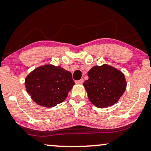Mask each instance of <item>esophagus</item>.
<instances>
[{"mask_svg":"<svg viewBox=\"0 0 151 151\" xmlns=\"http://www.w3.org/2000/svg\"><path fill=\"white\" fill-rule=\"evenodd\" d=\"M83 82H84L83 79H80L79 80H77V81H76V84H83Z\"/></svg>","mask_w":151,"mask_h":151,"instance_id":"34e87169","label":"esophagus"}]
</instances>
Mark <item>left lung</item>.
<instances>
[{
	"mask_svg": "<svg viewBox=\"0 0 151 151\" xmlns=\"http://www.w3.org/2000/svg\"><path fill=\"white\" fill-rule=\"evenodd\" d=\"M88 77L83 85L89 101L99 108L114 105L126 89L124 74L108 64L93 66Z\"/></svg>",
	"mask_w": 151,
	"mask_h": 151,
	"instance_id": "8db88e82",
	"label": "left lung"
}]
</instances>
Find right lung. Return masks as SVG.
<instances>
[{"label": "right lung", "mask_w": 151, "mask_h": 151, "mask_svg": "<svg viewBox=\"0 0 151 151\" xmlns=\"http://www.w3.org/2000/svg\"><path fill=\"white\" fill-rule=\"evenodd\" d=\"M74 85L71 72L52 64L39 66L25 80L26 91L32 101L46 107L62 103Z\"/></svg>", "instance_id": "add662e5"}]
</instances>
